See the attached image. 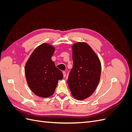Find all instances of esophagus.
<instances>
[{"label":"esophagus","mask_w":132,"mask_h":132,"mask_svg":"<svg viewBox=\"0 0 132 132\" xmlns=\"http://www.w3.org/2000/svg\"><path fill=\"white\" fill-rule=\"evenodd\" d=\"M63 77L65 78L66 76V73L65 72V71H63Z\"/></svg>","instance_id":"esophagus-1"}]
</instances>
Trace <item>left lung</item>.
Segmentation results:
<instances>
[{"mask_svg":"<svg viewBox=\"0 0 132 132\" xmlns=\"http://www.w3.org/2000/svg\"><path fill=\"white\" fill-rule=\"evenodd\" d=\"M72 51L73 67L67 82L74 98L83 100L94 93L98 84L101 62L93 48L85 42L75 43Z\"/></svg>","mask_w":132,"mask_h":132,"instance_id":"1","label":"left lung"}]
</instances>
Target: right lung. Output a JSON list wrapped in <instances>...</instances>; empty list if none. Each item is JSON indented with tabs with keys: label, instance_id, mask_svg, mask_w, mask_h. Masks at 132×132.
<instances>
[{
	"label": "right lung",
	"instance_id": "1",
	"mask_svg": "<svg viewBox=\"0 0 132 132\" xmlns=\"http://www.w3.org/2000/svg\"><path fill=\"white\" fill-rule=\"evenodd\" d=\"M55 48L47 43L37 47L31 53L25 66L27 84L38 96L48 97L54 94L59 80L63 77L51 58Z\"/></svg>",
	"mask_w": 132,
	"mask_h": 132
}]
</instances>
